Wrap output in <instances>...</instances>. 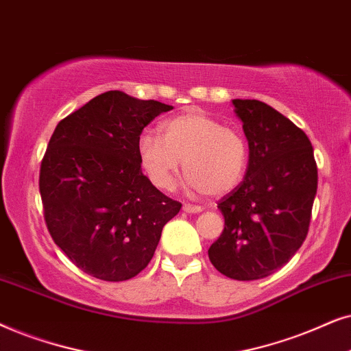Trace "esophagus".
<instances>
[{"label":"esophagus","instance_id":"obj_1","mask_svg":"<svg viewBox=\"0 0 351 351\" xmlns=\"http://www.w3.org/2000/svg\"><path fill=\"white\" fill-rule=\"evenodd\" d=\"M183 212H186V213H200V212H202V207H197V205L184 204L183 205Z\"/></svg>","mask_w":351,"mask_h":351}]
</instances>
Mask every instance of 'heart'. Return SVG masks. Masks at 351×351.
Listing matches in <instances>:
<instances>
[{"instance_id":"b5f03b06","label":"heart","mask_w":351,"mask_h":351,"mask_svg":"<svg viewBox=\"0 0 351 351\" xmlns=\"http://www.w3.org/2000/svg\"><path fill=\"white\" fill-rule=\"evenodd\" d=\"M138 157L152 184L163 191L175 186L183 160L184 188L212 197L234 191L249 168L245 138L200 110L163 121L162 136L144 132L138 139Z\"/></svg>"}]
</instances>
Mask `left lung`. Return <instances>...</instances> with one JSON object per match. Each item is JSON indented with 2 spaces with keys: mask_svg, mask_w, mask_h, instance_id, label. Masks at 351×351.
I'll return each instance as SVG.
<instances>
[{
  "mask_svg": "<svg viewBox=\"0 0 351 351\" xmlns=\"http://www.w3.org/2000/svg\"><path fill=\"white\" fill-rule=\"evenodd\" d=\"M232 106L249 143V168L218 202L224 230L208 258L224 276L255 281L282 268L305 241L317 168L310 139L287 117L256 99Z\"/></svg>",
  "mask_w": 351,
  "mask_h": 351,
  "instance_id": "1",
  "label": "left lung"
}]
</instances>
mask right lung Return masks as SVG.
I'll return each mask as SVG.
<instances>
[{"label": "right lung", "mask_w": 351, "mask_h": 351, "mask_svg": "<svg viewBox=\"0 0 351 351\" xmlns=\"http://www.w3.org/2000/svg\"><path fill=\"white\" fill-rule=\"evenodd\" d=\"M107 91L60 120L41 162L49 234L82 271L119 282L146 268L181 204L163 195L138 157L144 127L171 110Z\"/></svg>", "instance_id": "right-lung-1"}]
</instances>
